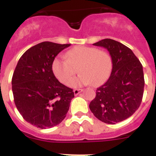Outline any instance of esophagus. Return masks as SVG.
I'll use <instances>...</instances> for the list:
<instances>
[{
    "label": "esophagus",
    "mask_w": 156,
    "mask_h": 156,
    "mask_svg": "<svg viewBox=\"0 0 156 156\" xmlns=\"http://www.w3.org/2000/svg\"><path fill=\"white\" fill-rule=\"evenodd\" d=\"M82 91H83L82 89H75V90H73L74 94H75V95H78L80 93H81Z\"/></svg>",
    "instance_id": "obj_1"
}]
</instances>
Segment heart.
<instances>
[{
    "mask_svg": "<svg viewBox=\"0 0 156 156\" xmlns=\"http://www.w3.org/2000/svg\"><path fill=\"white\" fill-rule=\"evenodd\" d=\"M66 57L58 56L52 62L54 75L66 85L76 72L80 75L70 82V86L77 87L92 83L94 86L103 84L108 79L112 69L111 55L105 51L92 47L77 46L68 51Z\"/></svg>",
    "mask_w": 156,
    "mask_h": 156,
    "instance_id": "b5f03b06",
    "label": "heart"
}]
</instances>
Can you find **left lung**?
Here are the masks:
<instances>
[{"mask_svg":"<svg viewBox=\"0 0 156 156\" xmlns=\"http://www.w3.org/2000/svg\"><path fill=\"white\" fill-rule=\"evenodd\" d=\"M93 45L108 50L112 69L108 80L97 88L89 108L99 120L115 124L131 116L141 103L144 87L142 65L129 48L118 41L104 39Z\"/></svg>","mask_w":156,"mask_h":156,"instance_id":"1","label":"left lung"}]
</instances>
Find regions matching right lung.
Masks as SVG:
<instances>
[{
    "label": "right lung",
    "mask_w": 156,
    "mask_h": 156,
    "mask_svg": "<svg viewBox=\"0 0 156 156\" xmlns=\"http://www.w3.org/2000/svg\"><path fill=\"white\" fill-rule=\"evenodd\" d=\"M70 46L44 41L19 58L12 80L14 101L23 119L45 129L59 124L68 112L73 89L59 82L51 65L59 52Z\"/></svg>",
    "instance_id": "add662e5"
}]
</instances>
